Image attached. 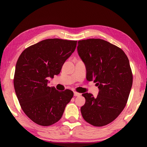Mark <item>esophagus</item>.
<instances>
[{
    "mask_svg": "<svg viewBox=\"0 0 147 147\" xmlns=\"http://www.w3.org/2000/svg\"><path fill=\"white\" fill-rule=\"evenodd\" d=\"M80 95H81L80 93H78V92H74V96H80Z\"/></svg>",
    "mask_w": 147,
    "mask_h": 147,
    "instance_id": "esophagus-1",
    "label": "esophagus"
}]
</instances>
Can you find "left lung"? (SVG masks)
Instances as JSON below:
<instances>
[{"instance_id":"8db88e82","label":"left lung","mask_w":147,"mask_h":147,"mask_svg":"<svg viewBox=\"0 0 147 147\" xmlns=\"http://www.w3.org/2000/svg\"><path fill=\"white\" fill-rule=\"evenodd\" d=\"M78 53L85 63L86 80L96 83V97L85 93L82 116L94 126H103L117 117L125 107L133 84L129 59L123 50L105 40H80Z\"/></svg>"}]
</instances>
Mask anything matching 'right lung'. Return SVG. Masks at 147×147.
I'll use <instances>...</instances> for the list:
<instances>
[{
    "label": "right lung",
    "mask_w": 147,
    "mask_h": 147,
    "mask_svg": "<svg viewBox=\"0 0 147 147\" xmlns=\"http://www.w3.org/2000/svg\"><path fill=\"white\" fill-rule=\"evenodd\" d=\"M77 41L46 39L26 48L16 65L14 86L23 112L34 123L48 126L60 120L73 96L70 90L59 92L47 86L48 78L60 73Z\"/></svg>",
    "instance_id": "right-lung-1"
}]
</instances>
